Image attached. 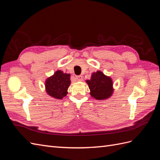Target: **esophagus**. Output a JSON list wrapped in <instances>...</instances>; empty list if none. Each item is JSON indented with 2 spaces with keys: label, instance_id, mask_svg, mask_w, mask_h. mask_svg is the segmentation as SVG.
<instances>
[{
  "label": "esophagus",
  "instance_id": "obj_1",
  "mask_svg": "<svg viewBox=\"0 0 160 160\" xmlns=\"http://www.w3.org/2000/svg\"><path fill=\"white\" fill-rule=\"evenodd\" d=\"M75 79L77 81H81L82 80H83V77H82L81 75H77L75 77Z\"/></svg>",
  "mask_w": 160,
  "mask_h": 160
}]
</instances>
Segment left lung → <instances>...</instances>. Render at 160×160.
<instances>
[{
    "label": "left lung",
    "mask_w": 160,
    "mask_h": 160,
    "mask_svg": "<svg viewBox=\"0 0 160 160\" xmlns=\"http://www.w3.org/2000/svg\"><path fill=\"white\" fill-rule=\"evenodd\" d=\"M90 89V95L97 100H105L111 98L114 89L113 81L102 71H97L91 74L90 79L86 80Z\"/></svg>",
    "instance_id": "obj_1"
}]
</instances>
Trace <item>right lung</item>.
<instances>
[{"label": "right lung", "instance_id": "obj_1", "mask_svg": "<svg viewBox=\"0 0 160 160\" xmlns=\"http://www.w3.org/2000/svg\"><path fill=\"white\" fill-rule=\"evenodd\" d=\"M71 75L64 73L63 71L57 70L54 74L46 79L45 85L47 93L52 98L62 99L68 93L69 87L71 85Z\"/></svg>", "mask_w": 160, "mask_h": 160}]
</instances>
